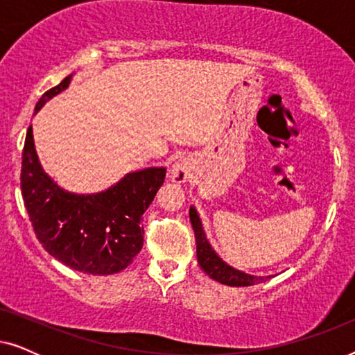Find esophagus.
Instances as JSON below:
<instances>
[{
  "mask_svg": "<svg viewBox=\"0 0 355 355\" xmlns=\"http://www.w3.org/2000/svg\"><path fill=\"white\" fill-rule=\"evenodd\" d=\"M189 176H191V166H189V163L186 159H179L173 164V169H171V178L174 182H186Z\"/></svg>",
  "mask_w": 355,
  "mask_h": 355,
  "instance_id": "1",
  "label": "esophagus"
}]
</instances>
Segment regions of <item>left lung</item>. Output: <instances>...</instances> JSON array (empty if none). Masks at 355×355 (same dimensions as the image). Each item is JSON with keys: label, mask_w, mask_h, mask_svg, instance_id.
Wrapping results in <instances>:
<instances>
[{"label": "left lung", "mask_w": 355, "mask_h": 355, "mask_svg": "<svg viewBox=\"0 0 355 355\" xmlns=\"http://www.w3.org/2000/svg\"><path fill=\"white\" fill-rule=\"evenodd\" d=\"M189 216H191V223L196 232V242H197V260L200 268L210 276L211 279L218 281V283L226 286H254L257 283H263L270 278V276H254L244 271L232 268L226 261H223L215 250L211 249L210 242H208L205 231L202 227V221L198 218V213L193 207L189 210Z\"/></svg>", "instance_id": "8db88e82"}]
</instances>
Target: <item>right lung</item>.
Here are the masks:
<instances>
[{
  "mask_svg": "<svg viewBox=\"0 0 355 355\" xmlns=\"http://www.w3.org/2000/svg\"><path fill=\"white\" fill-rule=\"evenodd\" d=\"M72 74L38 100L35 113L69 87ZM166 176V168L128 173L98 193L61 189L38 162L32 125L22 150L21 189L33 231L48 254L87 275H114L132 263L144 245L140 220Z\"/></svg>",
  "mask_w": 355,
  "mask_h": 355,
  "instance_id": "add662e5",
  "label": "right lung"
}]
</instances>
